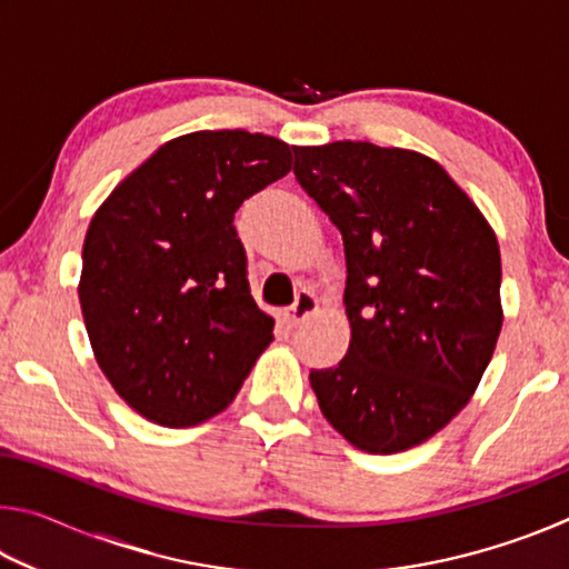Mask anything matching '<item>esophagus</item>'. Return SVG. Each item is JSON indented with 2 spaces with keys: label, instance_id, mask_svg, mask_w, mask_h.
<instances>
[{
  "label": "esophagus",
  "instance_id": "esophagus-1",
  "mask_svg": "<svg viewBox=\"0 0 569 569\" xmlns=\"http://www.w3.org/2000/svg\"><path fill=\"white\" fill-rule=\"evenodd\" d=\"M316 308H319V301H316V296L311 291H301V293L296 296L293 306L286 308V311L281 313V319L288 326H298V323H303L308 316H313Z\"/></svg>",
  "mask_w": 569,
  "mask_h": 569
}]
</instances>
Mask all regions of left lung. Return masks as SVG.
Returning a JSON list of instances; mask_svg holds the SVG:
<instances>
[{
    "label": "left lung",
    "mask_w": 569,
    "mask_h": 569,
    "mask_svg": "<svg viewBox=\"0 0 569 569\" xmlns=\"http://www.w3.org/2000/svg\"><path fill=\"white\" fill-rule=\"evenodd\" d=\"M293 176L341 230L351 343L313 369L323 417L369 455L421 445L467 407L502 331L495 230L447 170L373 142L293 148Z\"/></svg>",
    "instance_id": "left-lung-1"
}]
</instances>
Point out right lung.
Masks as SVG:
<instances>
[{
  "label": "right lung",
  "mask_w": 569,
  "mask_h": 569,
  "mask_svg": "<svg viewBox=\"0 0 569 569\" xmlns=\"http://www.w3.org/2000/svg\"><path fill=\"white\" fill-rule=\"evenodd\" d=\"M288 170L291 148L271 134L190 132L94 213L82 246L84 326L102 373L146 419L178 429L216 417L273 341L233 218Z\"/></svg>",
  "instance_id": "obj_1"
}]
</instances>
